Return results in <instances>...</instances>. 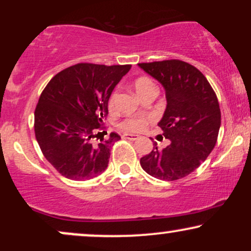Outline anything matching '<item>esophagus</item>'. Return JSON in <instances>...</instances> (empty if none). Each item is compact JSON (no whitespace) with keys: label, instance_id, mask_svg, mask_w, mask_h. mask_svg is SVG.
Instances as JSON below:
<instances>
[{"label":"esophagus","instance_id":"obj_1","mask_svg":"<svg viewBox=\"0 0 251 251\" xmlns=\"http://www.w3.org/2000/svg\"><path fill=\"white\" fill-rule=\"evenodd\" d=\"M123 138H124V139H127V140H137L138 135L137 134H131V133H124Z\"/></svg>","mask_w":251,"mask_h":251}]
</instances>
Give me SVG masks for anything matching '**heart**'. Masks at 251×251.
Returning a JSON list of instances; mask_svg holds the SVG:
<instances>
[{"label": "heart", "instance_id": "b5f03b06", "mask_svg": "<svg viewBox=\"0 0 251 251\" xmlns=\"http://www.w3.org/2000/svg\"><path fill=\"white\" fill-rule=\"evenodd\" d=\"M133 87L135 89V92H137V94L140 98H143L145 94H148L149 92L157 91V87H155L154 82L148 76L137 77L133 82ZM116 99H117V92H113L108 99L109 111H112V109L114 108V106H116ZM149 123H150V118L148 117H132V118H127V119H124L123 122L119 124V126L120 128L125 129V131L139 132V131H143V129L148 126Z\"/></svg>", "mask_w": 251, "mask_h": 251}]
</instances>
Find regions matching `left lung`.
<instances>
[{
	"instance_id": "obj_1",
	"label": "left lung",
	"mask_w": 251,
	"mask_h": 251,
	"mask_svg": "<svg viewBox=\"0 0 251 251\" xmlns=\"http://www.w3.org/2000/svg\"><path fill=\"white\" fill-rule=\"evenodd\" d=\"M165 88L166 109L158 126L168 146L154 144L140 158L143 170L162 180H177L194 172L208 158L217 142L221 109L206 77L181 60L138 63Z\"/></svg>"
}]
</instances>
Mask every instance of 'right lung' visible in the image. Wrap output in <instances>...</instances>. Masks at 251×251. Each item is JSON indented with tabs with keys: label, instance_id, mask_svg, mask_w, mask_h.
<instances>
[{
	"label": "right lung",
	"instance_id": "add662e5",
	"mask_svg": "<svg viewBox=\"0 0 251 251\" xmlns=\"http://www.w3.org/2000/svg\"><path fill=\"white\" fill-rule=\"evenodd\" d=\"M131 65L76 63L51 77L34 113V131L46 159L63 177L86 180L105 171L111 148L120 139H107L103 119L108 99Z\"/></svg>",
	"mask_w": 251,
	"mask_h": 251
}]
</instances>
